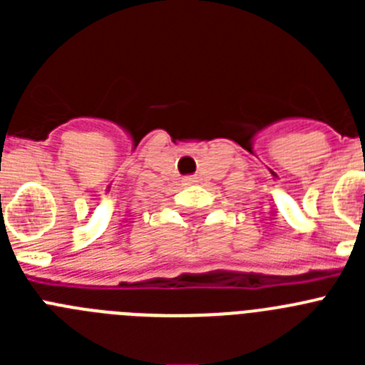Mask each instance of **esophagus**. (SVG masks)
I'll return each instance as SVG.
<instances>
[{"instance_id":"obj_1","label":"esophagus","mask_w":365,"mask_h":365,"mask_svg":"<svg viewBox=\"0 0 365 365\" xmlns=\"http://www.w3.org/2000/svg\"><path fill=\"white\" fill-rule=\"evenodd\" d=\"M195 182V177H186L185 179V185H193Z\"/></svg>"}]
</instances>
